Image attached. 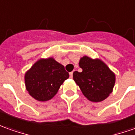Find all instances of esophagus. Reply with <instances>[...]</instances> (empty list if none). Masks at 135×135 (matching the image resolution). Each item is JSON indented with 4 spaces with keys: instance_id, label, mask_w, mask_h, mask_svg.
Returning a JSON list of instances; mask_svg holds the SVG:
<instances>
[{
    "instance_id": "esophagus-1",
    "label": "esophagus",
    "mask_w": 135,
    "mask_h": 135,
    "mask_svg": "<svg viewBox=\"0 0 135 135\" xmlns=\"http://www.w3.org/2000/svg\"><path fill=\"white\" fill-rule=\"evenodd\" d=\"M73 72H70V73H69L70 77V78H73Z\"/></svg>"
}]
</instances>
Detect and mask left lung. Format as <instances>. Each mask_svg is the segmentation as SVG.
<instances>
[{
  "label": "left lung",
  "instance_id": "left-lung-1",
  "mask_svg": "<svg viewBox=\"0 0 135 135\" xmlns=\"http://www.w3.org/2000/svg\"><path fill=\"white\" fill-rule=\"evenodd\" d=\"M82 71L73 72V80L89 101L100 102L105 100L113 90L115 74L99 59L84 56L80 59Z\"/></svg>",
  "mask_w": 135,
  "mask_h": 135
}]
</instances>
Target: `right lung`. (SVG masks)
I'll return each instance as SVG.
<instances>
[{"instance_id":"obj_1","label":"right lung","mask_w":135,"mask_h":135,"mask_svg":"<svg viewBox=\"0 0 135 135\" xmlns=\"http://www.w3.org/2000/svg\"><path fill=\"white\" fill-rule=\"evenodd\" d=\"M69 78L62 64L53 57L40 59L25 73V84L31 97L46 101L54 97L60 86Z\"/></svg>"}]
</instances>
